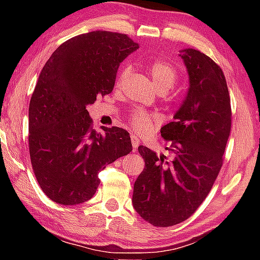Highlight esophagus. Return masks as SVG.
<instances>
[{
  "mask_svg": "<svg viewBox=\"0 0 260 260\" xmlns=\"http://www.w3.org/2000/svg\"><path fill=\"white\" fill-rule=\"evenodd\" d=\"M130 138H131V144H133V147H134V150H136L138 144H140V138H138V136H136V135H134V134L131 135Z\"/></svg>",
  "mask_w": 260,
  "mask_h": 260,
  "instance_id": "34e87169",
  "label": "esophagus"
}]
</instances>
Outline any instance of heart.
Returning <instances> with one entry per match:
<instances>
[{
	"label": "heart",
	"instance_id": "b5f03b06",
	"mask_svg": "<svg viewBox=\"0 0 260 260\" xmlns=\"http://www.w3.org/2000/svg\"><path fill=\"white\" fill-rule=\"evenodd\" d=\"M149 72H150L156 88L162 93L169 91L177 80V71L175 66L167 60L157 59L152 61L149 66ZM130 73V67L124 66L117 77V86L122 87L129 78ZM161 120L162 117L158 113L142 109H135L127 116V122H129L130 126L140 135H147L150 133L161 123Z\"/></svg>",
	"mask_w": 260,
	"mask_h": 260
}]
</instances>
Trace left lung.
<instances>
[{"mask_svg":"<svg viewBox=\"0 0 260 260\" xmlns=\"http://www.w3.org/2000/svg\"><path fill=\"white\" fill-rule=\"evenodd\" d=\"M189 88L175 120L161 129L170 158L140 145L144 169L134 184L133 205L156 227L177 225L193 215L211 191L223 163L232 111L218 63L197 49H184Z\"/></svg>","mask_w":260,"mask_h":260,"instance_id":"obj_1","label":"left lung"}]
</instances>
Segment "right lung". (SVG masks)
<instances>
[{"label": "right lung", "mask_w": 260, "mask_h": 260, "mask_svg": "<svg viewBox=\"0 0 260 260\" xmlns=\"http://www.w3.org/2000/svg\"><path fill=\"white\" fill-rule=\"evenodd\" d=\"M138 44L126 34L95 30L71 38L45 63L29 103V155L39 186L60 205L83 204L105 166L133 151L122 127L92 126L87 106L111 93L119 63Z\"/></svg>", "instance_id": "1"}]
</instances>
